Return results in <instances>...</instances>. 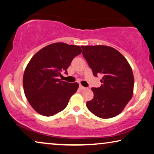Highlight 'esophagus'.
Here are the masks:
<instances>
[{
  "label": "esophagus",
  "instance_id": "1",
  "mask_svg": "<svg viewBox=\"0 0 154 154\" xmlns=\"http://www.w3.org/2000/svg\"><path fill=\"white\" fill-rule=\"evenodd\" d=\"M79 87H80V89H82V90H85V89H87V87H83V86H82L81 85H80Z\"/></svg>",
  "mask_w": 154,
  "mask_h": 154
}]
</instances>
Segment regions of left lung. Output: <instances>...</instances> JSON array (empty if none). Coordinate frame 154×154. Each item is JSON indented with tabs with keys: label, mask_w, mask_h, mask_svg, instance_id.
<instances>
[{
	"label": "left lung",
	"mask_w": 154,
	"mask_h": 154,
	"mask_svg": "<svg viewBox=\"0 0 154 154\" xmlns=\"http://www.w3.org/2000/svg\"><path fill=\"white\" fill-rule=\"evenodd\" d=\"M82 55L94 76L103 75L101 86L93 87L94 98L87 107L96 116L120 114L133 96L134 78L127 59L116 49L105 45L82 46Z\"/></svg>",
	"instance_id": "1"
}]
</instances>
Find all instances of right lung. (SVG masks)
<instances>
[{"instance_id": "right-lung-1", "label": "right lung", "mask_w": 154, "mask_h": 154, "mask_svg": "<svg viewBox=\"0 0 154 154\" xmlns=\"http://www.w3.org/2000/svg\"><path fill=\"white\" fill-rule=\"evenodd\" d=\"M81 47L56 42L43 47L31 59L23 75V89L33 109L45 116H51L67 107L79 88L77 82L58 79L67 69Z\"/></svg>"}]
</instances>
